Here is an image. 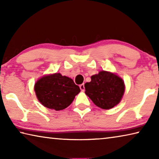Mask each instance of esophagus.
Instances as JSON below:
<instances>
[{
    "label": "esophagus",
    "instance_id": "34e87169",
    "mask_svg": "<svg viewBox=\"0 0 159 159\" xmlns=\"http://www.w3.org/2000/svg\"><path fill=\"white\" fill-rule=\"evenodd\" d=\"M79 87H80V89L81 90V91H83V92L85 90V85H84V83H83V84L80 85Z\"/></svg>",
    "mask_w": 159,
    "mask_h": 159
}]
</instances>
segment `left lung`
<instances>
[{
	"label": "left lung",
	"instance_id": "1",
	"mask_svg": "<svg viewBox=\"0 0 159 159\" xmlns=\"http://www.w3.org/2000/svg\"><path fill=\"white\" fill-rule=\"evenodd\" d=\"M85 95L96 106L110 109L120 103L125 92V83L114 73L100 71L91 76V81L85 84Z\"/></svg>",
	"mask_w": 159,
	"mask_h": 159
}]
</instances>
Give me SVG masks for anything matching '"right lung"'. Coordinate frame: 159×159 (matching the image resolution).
<instances>
[{
    "mask_svg": "<svg viewBox=\"0 0 159 159\" xmlns=\"http://www.w3.org/2000/svg\"><path fill=\"white\" fill-rule=\"evenodd\" d=\"M34 90L41 104L55 111L68 107L80 91L71 78L62 76L60 73L40 78L35 83Z\"/></svg>",
    "mask_w": 159,
    "mask_h": 159,
    "instance_id": "obj_1",
    "label": "right lung"
}]
</instances>
